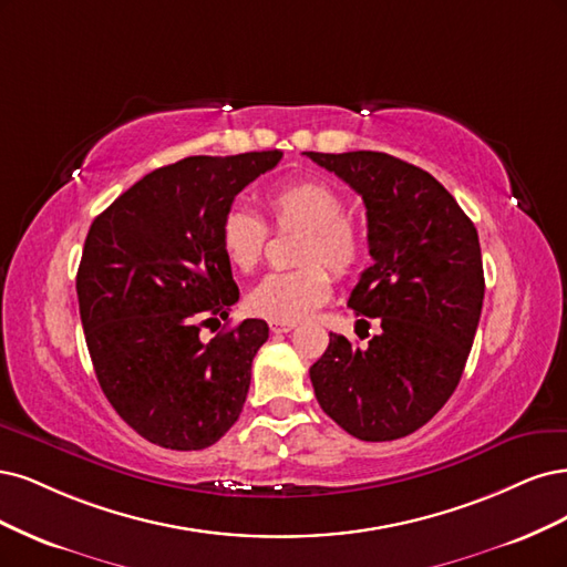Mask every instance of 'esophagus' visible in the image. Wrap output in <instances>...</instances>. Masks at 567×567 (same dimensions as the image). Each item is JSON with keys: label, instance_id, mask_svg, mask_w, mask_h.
Segmentation results:
<instances>
[{"label": "esophagus", "instance_id": "obj_1", "mask_svg": "<svg viewBox=\"0 0 567 567\" xmlns=\"http://www.w3.org/2000/svg\"><path fill=\"white\" fill-rule=\"evenodd\" d=\"M268 327H270V332H276V334H287V332H291V330H297V322L270 320V322H268Z\"/></svg>", "mask_w": 567, "mask_h": 567}]
</instances>
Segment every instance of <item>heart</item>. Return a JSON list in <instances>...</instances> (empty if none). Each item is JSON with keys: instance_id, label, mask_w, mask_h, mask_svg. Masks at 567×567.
Returning a JSON list of instances; mask_svg holds the SVG:
<instances>
[{"instance_id": "b5f03b06", "label": "heart", "mask_w": 567, "mask_h": 567, "mask_svg": "<svg viewBox=\"0 0 567 567\" xmlns=\"http://www.w3.org/2000/svg\"><path fill=\"white\" fill-rule=\"evenodd\" d=\"M272 224L278 228H303L297 249L295 270L270 272L247 299L251 313L268 320L299 322L330 301L332 276L351 278L364 264L368 243L353 218L346 216L341 193L324 181H291L272 190L266 199ZM268 240V228L261 218L233 207L218 226L226 261L240 272H251L261 264Z\"/></svg>"}]
</instances>
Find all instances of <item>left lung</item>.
I'll use <instances>...</instances> for the list:
<instances>
[{
    "label": "left lung",
    "mask_w": 567,
    "mask_h": 567,
    "mask_svg": "<svg viewBox=\"0 0 567 567\" xmlns=\"http://www.w3.org/2000/svg\"><path fill=\"white\" fill-rule=\"evenodd\" d=\"M303 155L362 197L374 264L349 306L381 324L368 349L330 334L310 368L316 398L360 441L405 437L447 403L471 353L485 295L476 226L410 162L374 151Z\"/></svg>",
    "instance_id": "1"
}]
</instances>
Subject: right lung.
<instances>
[{"mask_svg":"<svg viewBox=\"0 0 567 567\" xmlns=\"http://www.w3.org/2000/svg\"><path fill=\"white\" fill-rule=\"evenodd\" d=\"M280 151L195 155L145 174L94 218L78 270L80 318L96 379L145 441L205 450L243 412L268 324L243 320L214 339L240 299L218 226L235 195Z\"/></svg>","mask_w":567,"mask_h":567,"instance_id":"1","label":"right lung"}]
</instances>
